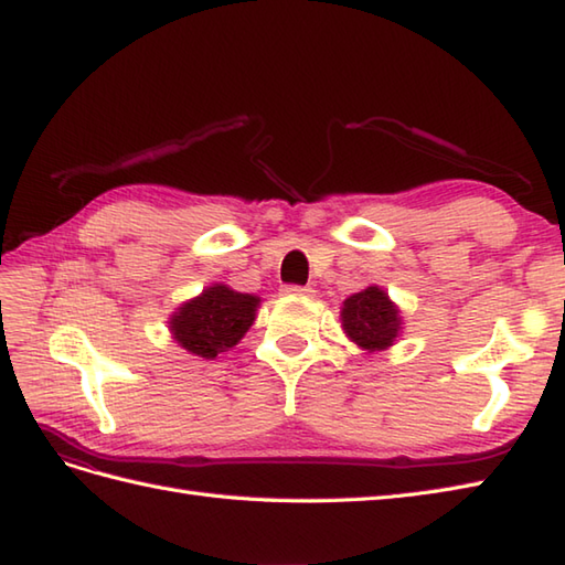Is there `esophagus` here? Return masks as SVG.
I'll use <instances>...</instances> for the list:
<instances>
[{
    "mask_svg": "<svg viewBox=\"0 0 565 565\" xmlns=\"http://www.w3.org/2000/svg\"><path fill=\"white\" fill-rule=\"evenodd\" d=\"M281 294L284 296H313V289H311V286L286 284V286H281Z\"/></svg>",
    "mask_w": 565,
    "mask_h": 565,
    "instance_id": "esophagus-1",
    "label": "esophagus"
}]
</instances>
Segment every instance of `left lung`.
Masks as SVG:
<instances>
[{"label":"left lung","instance_id":"8db88e82","mask_svg":"<svg viewBox=\"0 0 565 565\" xmlns=\"http://www.w3.org/2000/svg\"><path fill=\"white\" fill-rule=\"evenodd\" d=\"M340 316L345 333L364 350L390 348L399 333V311L377 286L350 296Z\"/></svg>","mask_w":565,"mask_h":565}]
</instances>
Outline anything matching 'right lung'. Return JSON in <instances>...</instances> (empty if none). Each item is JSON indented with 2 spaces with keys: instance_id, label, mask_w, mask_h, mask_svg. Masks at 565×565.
I'll use <instances>...</instances> for the list:
<instances>
[{
  "instance_id": "1",
  "label": "right lung",
  "mask_w": 565,
  "mask_h": 565,
  "mask_svg": "<svg viewBox=\"0 0 565 565\" xmlns=\"http://www.w3.org/2000/svg\"><path fill=\"white\" fill-rule=\"evenodd\" d=\"M259 298L232 291L227 286H210L171 318V330L179 345L198 358L213 360L237 345L247 333Z\"/></svg>"
}]
</instances>
